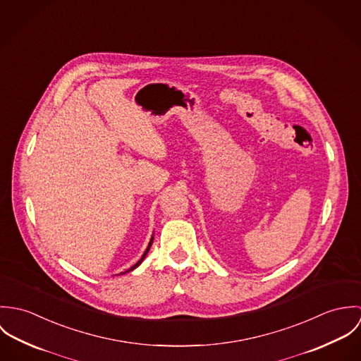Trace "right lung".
I'll return each instance as SVG.
<instances>
[{
  "instance_id": "obj_1",
  "label": "right lung",
  "mask_w": 361,
  "mask_h": 361,
  "mask_svg": "<svg viewBox=\"0 0 361 361\" xmlns=\"http://www.w3.org/2000/svg\"><path fill=\"white\" fill-rule=\"evenodd\" d=\"M153 239H154V238H152V240H150V243H149V246H147V249H146V252H145V255H143V256H142V258H140V259H139V261H137V262H136V264H135V265H133V267H130V268H129V269H128V271H125V272H129V271H133V269H135V268H137V267H139V265H140V264H142V261H143V259H145V258H146V256H147V253H149V250H150V247H152V245H153ZM125 272H122V274H125Z\"/></svg>"
}]
</instances>
